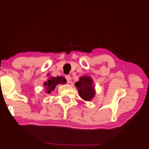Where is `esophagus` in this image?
I'll return each instance as SVG.
<instances>
[{"label":"esophagus","instance_id":"obj_1","mask_svg":"<svg viewBox=\"0 0 149 149\" xmlns=\"http://www.w3.org/2000/svg\"><path fill=\"white\" fill-rule=\"evenodd\" d=\"M65 78H66V79L67 81V83H70V82H71V80H72L71 77H70V75H66Z\"/></svg>","mask_w":149,"mask_h":149}]
</instances>
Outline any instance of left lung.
<instances>
[{
  "label": "left lung",
  "mask_w": 149,
  "mask_h": 149,
  "mask_svg": "<svg viewBox=\"0 0 149 149\" xmlns=\"http://www.w3.org/2000/svg\"><path fill=\"white\" fill-rule=\"evenodd\" d=\"M75 85L78 89L80 96L86 101H91L95 94V91L93 86V81L88 76L80 77L79 81L75 82Z\"/></svg>",
  "instance_id": "left-lung-1"
}]
</instances>
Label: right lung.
I'll return each mask as SVG.
<instances>
[{
	"label": "right lung",
	"mask_w": 149,
	"mask_h": 149,
	"mask_svg": "<svg viewBox=\"0 0 149 149\" xmlns=\"http://www.w3.org/2000/svg\"><path fill=\"white\" fill-rule=\"evenodd\" d=\"M66 82V80L63 77H51L47 82L44 83V86L47 89V93H50L51 91L55 90V86L58 84H64Z\"/></svg>",
	"instance_id": "right-lung-1"
}]
</instances>
